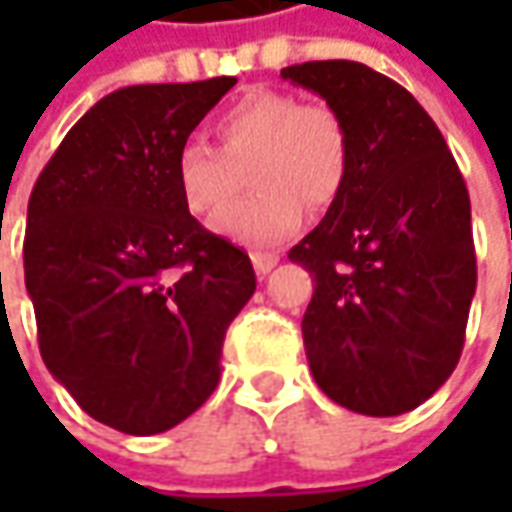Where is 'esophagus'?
I'll return each instance as SVG.
<instances>
[{
	"instance_id": "34e87169",
	"label": "esophagus",
	"mask_w": 512,
	"mask_h": 512,
	"mask_svg": "<svg viewBox=\"0 0 512 512\" xmlns=\"http://www.w3.org/2000/svg\"><path fill=\"white\" fill-rule=\"evenodd\" d=\"M250 259H253V267H256V273L259 276H265L270 273L276 262H279V256L276 253H267V250H256V253H250Z\"/></svg>"
}]
</instances>
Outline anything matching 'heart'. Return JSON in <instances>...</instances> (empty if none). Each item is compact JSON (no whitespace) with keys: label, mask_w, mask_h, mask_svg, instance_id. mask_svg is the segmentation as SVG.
Wrapping results in <instances>:
<instances>
[{"label":"heart","mask_w":512,"mask_h":512,"mask_svg":"<svg viewBox=\"0 0 512 512\" xmlns=\"http://www.w3.org/2000/svg\"><path fill=\"white\" fill-rule=\"evenodd\" d=\"M219 148L185 142L173 159V182L190 216L215 219L241 189L257 190L228 208L213 230L247 247H276L299 233L307 205L322 210L342 196L353 142L339 110L299 102L282 90L253 88L213 119Z\"/></svg>","instance_id":"b5f03b06"}]
</instances>
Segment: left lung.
Listing matches in <instances>:
<instances>
[{"label": "left lung", "mask_w": 512, "mask_h": 512, "mask_svg": "<svg viewBox=\"0 0 512 512\" xmlns=\"http://www.w3.org/2000/svg\"><path fill=\"white\" fill-rule=\"evenodd\" d=\"M282 76L339 110L353 165L327 216L290 247L313 276L307 364L336 404L399 416L456 370L476 293L470 196L413 93L362 62L290 65Z\"/></svg>", "instance_id": "left-lung-1"}]
</instances>
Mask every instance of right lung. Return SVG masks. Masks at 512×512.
<instances>
[{
  "label": "right lung",
  "instance_id": "add662e5",
  "mask_svg": "<svg viewBox=\"0 0 512 512\" xmlns=\"http://www.w3.org/2000/svg\"><path fill=\"white\" fill-rule=\"evenodd\" d=\"M233 76L108 93L68 130L28 202L25 285L48 370L96 422L165 433L219 384L256 290L245 250L199 225L173 159Z\"/></svg>",
  "mask_w": 512,
  "mask_h": 512
}]
</instances>
